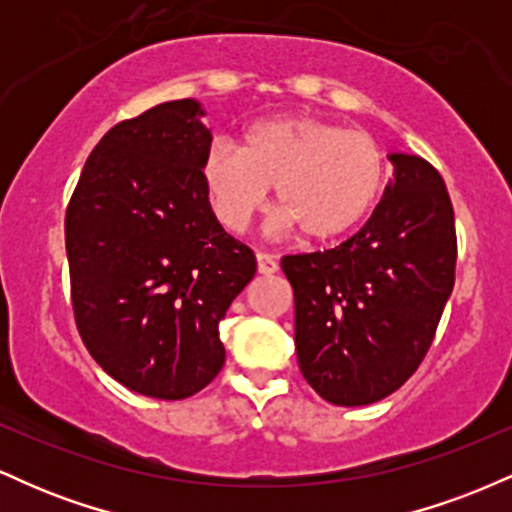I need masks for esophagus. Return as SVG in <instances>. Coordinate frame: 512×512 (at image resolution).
Instances as JSON below:
<instances>
[{
    "label": "esophagus",
    "mask_w": 512,
    "mask_h": 512,
    "mask_svg": "<svg viewBox=\"0 0 512 512\" xmlns=\"http://www.w3.org/2000/svg\"><path fill=\"white\" fill-rule=\"evenodd\" d=\"M276 269H279V264L272 255H264V252H257V272L262 276H272L276 274Z\"/></svg>",
    "instance_id": "1"
}]
</instances>
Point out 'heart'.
Wrapping results in <instances>:
<instances>
[{"instance_id": "heart-1", "label": "heart", "mask_w": 512, "mask_h": 512, "mask_svg": "<svg viewBox=\"0 0 512 512\" xmlns=\"http://www.w3.org/2000/svg\"><path fill=\"white\" fill-rule=\"evenodd\" d=\"M387 173L373 134L315 115L260 120L245 129L240 149L214 142L202 158L211 209L228 231H245L276 187L281 226L317 245L351 236L373 216Z\"/></svg>"}]
</instances>
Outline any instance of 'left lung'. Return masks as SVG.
<instances>
[{"mask_svg":"<svg viewBox=\"0 0 512 512\" xmlns=\"http://www.w3.org/2000/svg\"><path fill=\"white\" fill-rule=\"evenodd\" d=\"M395 178L366 226L334 250L281 260L296 298V354L337 407L402 387L424 361L455 286V214L421 156L390 154Z\"/></svg>","mask_w":512,"mask_h":512,"instance_id":"obj_1","label":"left lung"}]
</instances>
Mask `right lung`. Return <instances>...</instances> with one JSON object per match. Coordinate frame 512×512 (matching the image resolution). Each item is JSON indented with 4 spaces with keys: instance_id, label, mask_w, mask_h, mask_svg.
Wrapping results in <instances>:
<instances>
[{
    "instance_id": "1",
    "label": "right lung",
    "mask_w": 512,
    "mask_h": 512,
    "mask_svg": "<svg viewBox=\"0 0 512 512\" xmlns=\"http://www.w3.org/2000/svg\"><path fill=\"white\" fill-rule=\"evenodd\" d=\"M204 115L185 98L115 125L88 156L64 219L88 354L154 399L192 397L219 375V325L257 272L252 250L211 211Z\"/></svg>"
}]
</instances>
